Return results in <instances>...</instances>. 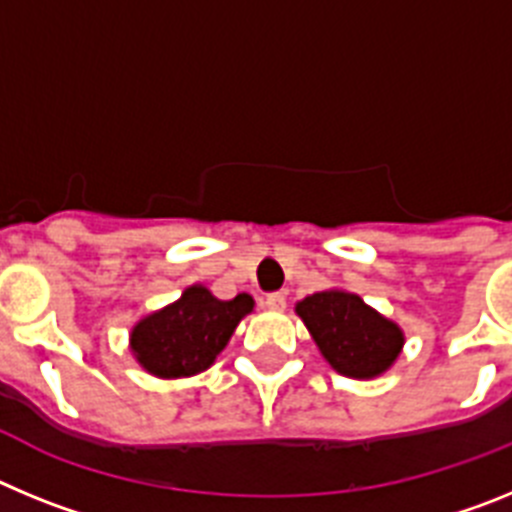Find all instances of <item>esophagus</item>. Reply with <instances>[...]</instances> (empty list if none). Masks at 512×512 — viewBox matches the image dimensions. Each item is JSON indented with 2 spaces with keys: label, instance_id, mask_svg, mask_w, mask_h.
<instances>
[{
  "label": "esophagus",
  "instance_id": "obj_1",
  "mask_svg": "<svg viewBox=\"0 0 512 512\" xmlns=\"http://www.w3.org/2000/svg\"><path fill=\"white\" fill-rule=\"evenodd\" d=\"M264 305L269 307V310L279 312V310H284V307H287V297H284L282 292H271V295H266Z\"/></svg>",
  "mask_w": 512,
  "mask_h": 512
}]
</instances>
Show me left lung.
Returning a JSON list of instances; mask_svg holds the SVG:
<instances>
[{"label":"left lung","instance_id":"8db88e82","mask_svg":"<svg viewBox=\"0 0 512 512\" xmlns=\"http://www.w3.org/2000/svg\"><path fill=\"white\" fill-rule=\"evenodd\" d=\"M295 310L325 361L343 377H379L395 364L405 343L400 325L379 315L354 292H315L297 302Z\"/></svg>","mask_w":512,"mask_h":512}]
</instances>
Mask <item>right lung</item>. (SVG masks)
Masks as SVG:
<instances>
[{"instance_id": "right-lung-1", "label": "right lung", "mask_w": 512, "mask_h": 512, "mask_svg": "<svg viewBox=\"0 0 512 512\" xmlns=\"http://www.w3.org/2000/svg\"><path fill=\"white\" fill-rule=\"evenodd\" d=\"M251 310L253 297L246 292L217 300L207 287L192 284L179 300L135 323L130 351L153 377H192L212 366Z\"/></svg>"}]
</instances>
